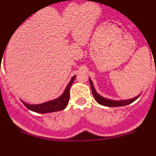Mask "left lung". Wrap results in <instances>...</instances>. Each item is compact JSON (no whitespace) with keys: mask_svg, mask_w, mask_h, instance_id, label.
<instances>
[{"mask_svg":"<svg viewBox=\"0 0 156 156\" xmlns=\"http://www.w3.org/2000/svg\"><path fill=\"white\" fill-rule=\"evenodd\" d=\"M89 80H90V87H91L92 94H93L94 98L95 100L97 101V102L98 103V104L101 105L108 106V107H118V106L127 105L133 102L136 99H137L139 98V95H138V96L133 98L128 99V100H122V101H114V100H110V99L105 98H103L102 96H101L100 94H98L96 92L94 87L93 83H92L91 80L89 79Z\"/></svg>","mask_w":156,"mask_h":156,"instance_id":"8db88e82","label":"left lung"}]
</instances>
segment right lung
<instances>
[{"mask_svg":"<svg viewBox=\"0 0 156 156\" xmlns=\"http://www.w3.org/2000/svg\"><path fill=\"white\" fill-rule=\"evenodd\" d=\"M76 78V76H74L71 79L70 82L69 83V84L66 87V90H65L64 93L58 98L57 99L53 101H50L48 102L43 103V104L40 105H29L27 103L23 101L24 105L29 108L31 111H34L35 112H38V113H48V112H58L63 110L66 108L67 105L69 103V90L70 87L73 84L74 80Z\"/></svg>","mask_w":156,"mask_h":156,"instance_id":"right-lung-1","label":"right lung"}]
</instances>
